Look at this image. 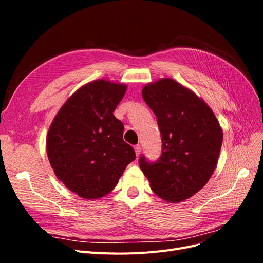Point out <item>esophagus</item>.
<instances>
[{
  "instance_id": "1",
  "label": "esophagus",
  "mask_w": 263,
  "mask_h": 263,
  "mask_svg": "<svg viewBox=\"0 0 263 263\" xmlns=\"http://www.w3.org/2000/svg\"><path fill=\"white\" fill-rule=\"evenodd\" d=\"M134 149H135V153H136V155L139 156L140 153H141V147L139 145H137V146L134 147Z\"/></svg>"
}]
</instances>
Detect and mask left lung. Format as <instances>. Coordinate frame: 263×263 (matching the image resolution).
Segmentation results:
<instances>
[{
	"instance_id": "obj_1",
	"label": "left lung",
	"mask_w": 263,
	"mask_h": 263,
	"mask_svg": "<svg viewBox=\"0 0 263 263\" xmlns=\"http://www.w3.org/2000/svg\"><path fill=\"white\" fill-rule=\"evenodd\" d=\"M142 98L157 117L162 151L156 162L139 158L154 192L170 203L197 193L216 168L222 130L206 103L172 79L142 89Z\"/></svg>"
}]
</instances>
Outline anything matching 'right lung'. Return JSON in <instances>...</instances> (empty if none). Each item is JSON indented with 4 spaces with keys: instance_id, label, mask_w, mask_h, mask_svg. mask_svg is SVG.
<instances>
[{
    "instance_id": "1",
    "label": "right lung",
    "mask_w": 263,
    "mask_h": 263,
    "mask_svg": "<svg viewBox=\"0 0 263 263\" xmlns=\"http://www.w3.org/2000/svg\"><path fill=\"white\" fill-rule=\"evenodd\" d=\"M126 85L95 80L74 92L55 115L47 136L51 168L70 191L86 200L108 194L136 159L113 112Z\"/></svg>"
}]
</instances>
